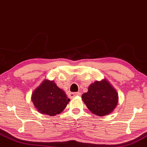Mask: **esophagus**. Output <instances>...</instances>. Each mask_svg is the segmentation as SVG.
Here are the masks:
<instances>
[{"label": "esophagus", "instance_id": "1", "mask_svg": "<svg viewBox=\"0 0 147 147\" xmlns=\"http://www.w3.org/2000/svg\"><path fill=\"white\" fill-rule=\"evenodd\" d=\"M80 92H70L69 94V96H70V98H73V97H75L76 96H80Z\"/></svg>", "mask_w": 147, "mask_h": 147}]
</instances>
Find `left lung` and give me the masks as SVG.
I'll return each instance as SVG.
<instances>
[{
  "mask_svg": "<svg viewBox=\"0 0 147 147\" xmlns=\"http://www.w3.org/2000/svg\"><path fill=\"white\" fill-rule=\"evenodd\" d=\"M82 100L90 112L102 116L110 114L118 103V94L107 80L95 81L83 94Z\"/></svg>",
  "mask_w": 147,
  "mask_h": 147,
  "instance_id": "left-lung-1",
  "label": "left lung"
}]
</instances>
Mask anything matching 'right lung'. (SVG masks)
<instances>
[{"label":"right lung","mask_w":147,"mask_h":147,"mask_svg":"<svg viewBox=\"0 0 147 147\" xmlns=\"http://www.w3.org/2000/svg\"><path fill=\"white\" fill-rule=\"evenodd\" d=\"M31 100L39 112L53 116L66 108L70 98L53 81L45 80L35 90Z\"/></svg>","instance_id":"add662e5"}]
</instances>
